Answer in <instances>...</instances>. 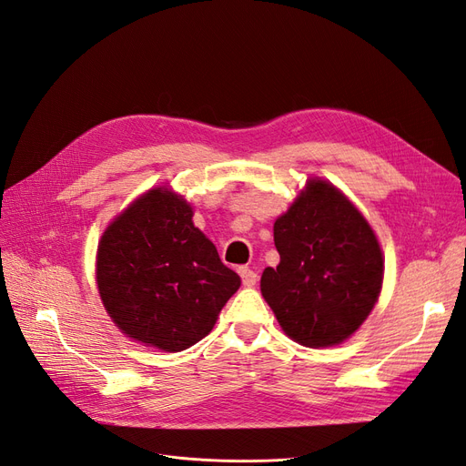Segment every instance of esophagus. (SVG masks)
Wrapping results in <instances>:
<instances>
[{
    "label": "esophagus",
    "mask_w": 466,
    "mask_h": 466,
    "mask_svg": "<svg viewBox=\"0 0 466 466\" xmlns=\"http://www.w3.org/2000/svg\"><path fill=\"white\" fill-rule=\"evenodd\" d=\"M238 276H241L245 286H255L257 279H258V274H257L255 270H250L248 266H241V268H238Z\"/></svg>",
    "instance_id": "obj_1"
}]
</instances>
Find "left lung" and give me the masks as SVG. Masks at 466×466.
I'll list each match as a JSON object with an SVG mask.
<instances>
[{"instance_id": "8db88e82", "label": "left lung", "mask_w": 466, "mask_h": 466, "mask_svg": "<svg viewBox=\"0 0 466 466\" xmlns=\"http://www.w3.org/2000/svg\"><path fill=\"white\" fill-rule=\"evenodd\" d=\"M279 264L262 272L260 291L289 338L334 346L368 319L383 284V255L370 223L324 180L274 223Z\"/></svg>"}]
</instances>
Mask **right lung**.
<instances>
[{
  "mask_svg": "<svg viewBox=\"0 0 466 466\" xmlns=\"http://www.w3.org/2000/svg\"><path fill=\"white\" fill-rule=\"evenodd\" d=\"M96 284L124 334L180 351L214 329L241 278L194 228L187 200L155 188L105 231L96 252Z\"/></svg>",
  "mask_w": 466,
  "mask_h": 466,
  "instance_id": "right-lung-1",
  "label": "right lung"
}]
</instances>
